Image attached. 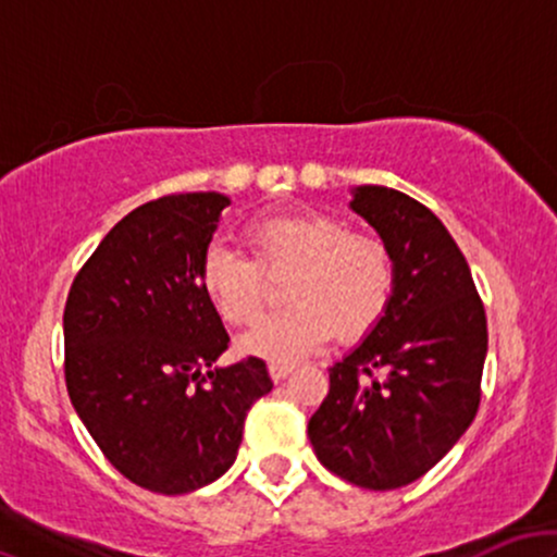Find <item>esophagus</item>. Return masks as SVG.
<instances>
[{"instance_id": "esophagus-1", "label": "esophagus", "mask_w": 557, "mask_h": 557, "mask_svg": "<svg viewBox=\"0 0 557 557\" xmlns=\"http://www.w3.org/2000/svg\"><path fill=\"white\" fill-rule=\"evenodd\" d=\"M293 372V363H285V361H272L270 363V376L274 382H280V380H285L287 374Z\"/></svg>"}]
</instances>
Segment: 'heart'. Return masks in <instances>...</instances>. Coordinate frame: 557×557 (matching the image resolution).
<instances>
[{
	"label": "heart",
	"mask_w": 557,
	"mask_h": 557,
	"mask_svg": "<svg viewBox=\"0 0 557 557\" xmlns=\"http://www.w3.org/2000/svg\"><path fill=\"white\" fill-rule=\"evenodd\" d=\"M251 259L225 246L203 248L198 285L227 324L243 327L264 311V277L285 274L283 300L290 309L246 332L240 348L287 361L322 348L332 335L359 341L387 314L398 285L389 246L369 233H354L322 212L264 214L243 230Z\"/></svg>",
	"instance_id": "b5f03b06"
}]
</instances>
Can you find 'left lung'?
<instances>
[{
  "label": "left lung",
  "mask_w": 557,
  "mask_h": 557,
  "mask_svg": "<svg viewBox=\"0 0 557 557\" xmlns=\"http://www.w3.org/2000/svg\"><path fill=\"white\" fill-rule=\"evenodd\" d=\"M350 209L389 246L398 285L385 319L330 367L309 440L345 482L398 490L443 461L474 421L487 317L461 248L424 203L361 185Z\"/></svg>",
  "instance_id": "1"
}]
</instances>
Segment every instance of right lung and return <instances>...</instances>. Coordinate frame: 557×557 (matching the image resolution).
Returning a JSON list of instances; mask_svg holds the SVG:
<instances>
[{
  "label": "right lung",
  "instance_id": "obj_1",
  "mask_svg": "<svg viewBox=\"0 0 557 557\" xmlns=\"http://www.w3.org/2000/svg\"><path fill=\"white\" fill-rule=\"evenodd\" d=\"M227 203L172 194L133 209L67 293L70 400L107 461L162 495L225 474L248 411L272 389L257 356L212 369L230 337L198 285V259Z\"/></svg>",
  "mask_w": 557,
  "mask_h": 557
}]
</instances>
